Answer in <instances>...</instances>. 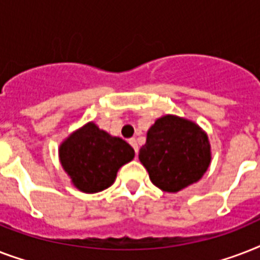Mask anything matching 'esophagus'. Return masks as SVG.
<instances>
[{"label":"esophagus","instance_id":"34e87169","mask_svg":"<svg viewBox=\"0 0 260 260\" xmlns=\"http://www.w3.org/2000/svg\"><path fill=\"white\" fill-rule=\"evenodd\" d=\"M129 144H131V146H132V147H134L135 152H136V155H138V152H139V146H138V142H136V139H135V138L129 139Z\"/></svg>","mask_w":260,"mask_h":260}]
</instances>
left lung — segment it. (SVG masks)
I'll list each match as a JSON object with an SVG mask.
<instances>
[{
    "instance_id": "left-lung-1",
    "label": "left lung",
    "mask_w": 260,
    "mask_h": 260,
    "mask_svg": "<svg viewBox=\"0 0 260 260\" xmlns=\"http://www.w3.org/2000/svg\"><path fill=\"white\" fill-rule=\"evenodd\" d=\"M139 160L156 187L178 193L200 181L209 169V138L197 122L165 114L150 126Z\"/></svg>"
}]
</instances>
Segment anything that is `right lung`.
<instances>
[{
	"instance_id": "add662e5",
	"label": "right lung",
	"mask_w": 260,
	"mask_h": 260,
	"mask_svg": "<svg viewBox=\"0 0 260 260\" xmlns=\"http://www.w3.org/2000/svg\"><path fill=\"white\" fill-rule=\"evenodd\" d=\"M135 158L134 148L89 121L71 132L59 146V160L71 183L93 194L113 185L117 171Z\"/></svg>"
}]
</instances>
